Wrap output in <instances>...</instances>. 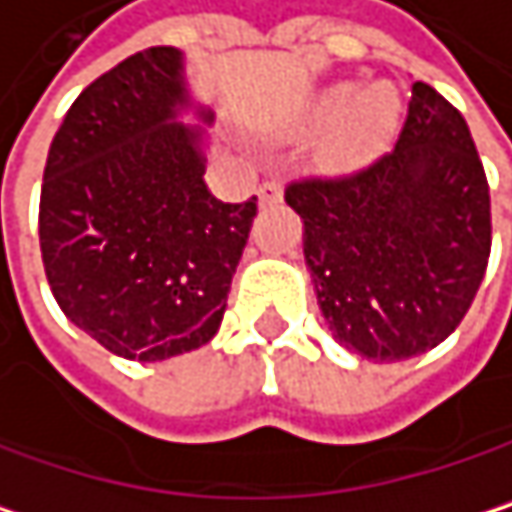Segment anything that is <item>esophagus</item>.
Here are the masks:
<instances>
[{"mask_svg": "<svg viewBox=\"0 0 512 512\" xmlns=\"http://www.w3.org/2000/svg\"><path fill=\"white\" fill-rule=\"evenodd\" d=\"M258 197H261V203H279V200H282V185H279L276 179H267V182L258 188Z\"/></svg>", "mask_w": 512, "mask_h": 512, "instance_id": "1", "label": "esophagus"}]
</instances>
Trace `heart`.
<instances>
[{
	"instance_id": "heart-1",
	"label": "heart",
	"mask_w": 512,
	"mask_h": 512,
	"mask_svg": "<svg viewBox=\"0 0 512 512\" xmlns=\"http://www.w3.org/2000/svg\"><path fill=\"white\" fill-rule=\"evenodd\" d=\"M354 95L357 89L351 83L333 86L309 113V125L315 131L336 128L324 146V161L330 167H354L375 158L396 131L399 95L393 86H372L357 101Z\"/></svg>"
}]
</instances>
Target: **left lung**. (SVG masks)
Listing matches in <instances>:
<instances>
[{
	"label": "left lung",
	"instance_id": "left-lung-1",
	"mask_svg": "<svg viewBox=\"0 0 512 512\" xmlns=\"http://www.w3.org/2000/svg\"><path fill=\"white\" fill-rule=\"evenodd\" d=\"M303 218L318 306L348 351L396 363L441 345L468 315L492 251L489 182L462 113L414 83L399 140L336 176L285 188Z\"/></svg>",
	"mask_w": 512,
	"mask_h": 512
}]
</instances>
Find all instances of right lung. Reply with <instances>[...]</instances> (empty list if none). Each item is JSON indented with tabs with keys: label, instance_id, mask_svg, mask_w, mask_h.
Instances as JSON below:
<instances>
[{
	"label": "right lung",
	"instance_id": "add662e5",
	"mask_svg": "<svg viewBox=\"0 0 512 512\" xmlns=\"http://www.w3.org/2000/svg\"><path fill=\"white\" fill-rule=\"evenodd\" d=\"M179 50L149 47L68 107L44 167L38 239L71 324L140 363L206 345L224 315L258 197L221 203L203 182Z\"/></svg>",
	"mask_w": 512,
	"mask_h": 512
}]
</instances>
